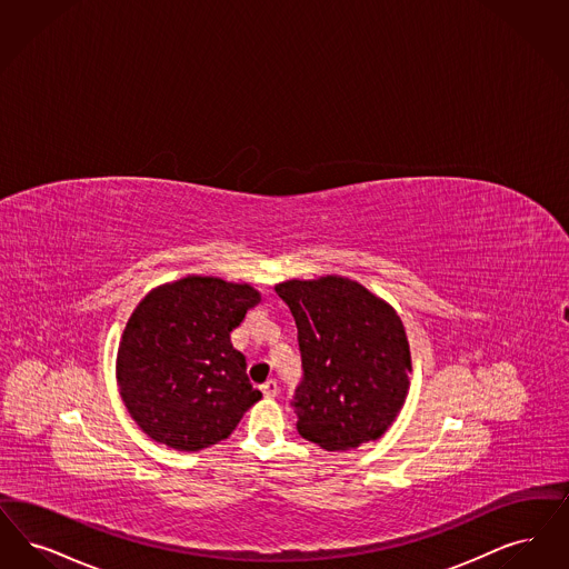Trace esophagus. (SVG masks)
Here are the masks:
<instances>
[{"label":"esophagus","instance_id":"1","mask_svg":"<svg viewBox=\"0 0 569 569\" xmlns=\"http://www.w3.org/2000/svg\"><path fill=\"white\" fill-rule=\"evenodd\" d=\"M261 393L266 397H276L278 393V382L276 380H268L261 385Z\"/></svg>","mask_w":569,"mask_h":569}]
</instances>
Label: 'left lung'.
Instances as JSON below:
<instances>
[{
	"label": "left lung",
	"mask_w": 569,
	"mask_h": 569,
	"mask_svg": "<svg viewBox=\"0 0 569 569\" xmlns=\"http://www.w3.org/2000/svg\"><path fill=\"white\" fill-rule=\"evenodd\" d=\"M273 289L297 325L303 378L291 406L299 436L325 450L378 440L399 415L412 371L396 310L345 276Z\"/></svg>",
	"instance_id": "8db88e82"
}]
</instances>
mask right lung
<instances>
[{"label":"right lung","mask_w":569,"mask_h":569,"mask_svg":"<svg viewBox=\"0 0 569 569\" xmlns=\"http://www.w3.org/2000/svg\"><path fill=\"white\" fill-rule=\"evenodd\" d=\"M259 301L250 284L187 276L138 303L119 345L117 382L154 442L187 452L217 445L261 399L229 338Z\"/></svg>","instance_id":"obj_1"}]
</instances>
